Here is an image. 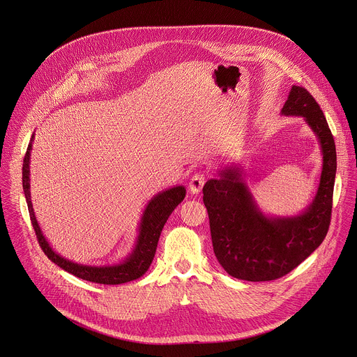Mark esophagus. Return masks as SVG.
<instances>
[{
	"instance_id": "esophagus-1",
	"label": "esophagus",
	"mask_w": 357,
	"mask_h": 357,
	"mask_svg": "<svg viewBox=\"0 0 357 357\" xmlns=\"http://www.w3.org/2000/svg\"><path fill=\"white\" fill-rule=\"evenodd\" d=\"M205 181H206V175H205V174H201V172H199V174H195V175L192 176L190 182H189V190H190V193L198 195V193L201 192V189H202Z\"/></svg>"
}]
</instances>
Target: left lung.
I'll use <instances>...</instances> for the list:
<instances>
[{"label":"left lung","mask_w":357,"mask_h":357,"mask_svg":"<svg viewBox=\"0 0 357 357\" xmlns=\"http://www.w3.org/2000/svg\"><path fill=\"white\" fill-rule=\"evenodd\" d=\"M284 116H303L317 134L323 165L317 193L297 216L268 218L260 212L238 167L219 171L204 189L213 252L231 277L264 282L289 274L323 242L328 231L337 153L333 134L311 93L293 86L282 108Z\"/></svg>","instance_id":"obj_1"}]
</instances>
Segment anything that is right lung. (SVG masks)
Here are the masks:
<instances>
[{
  "label": "right lung",
  "mask_w": 357,
  "mask_h": 357,
  "mask_svg": "<svg viewBox=\"0 0 357 357\" xmlns=\"http://www.w3.org/2000/svg\"><path fill=\"white\" fill-rule=\"evenodd\" d=\"M33 139H34V135L31 137V141L29 144L26 156L23 160V190H24V196L27 201L29 212H30V219H31L36 236L38 238L40 246L45 252V255L64 271L94 283L120 284V283H126L142 277L153 261L161 230L167 219L172 213V211L183 201V198L186 196V189L183 186L171 188L165 192H161L149 201L141 218L139 236L137 238V243L132 252L128 255V257L119 264L93 267V266H83L78 263H73L61 257L60 255H57L50 248L46 238L43 237L40 231L37 218L34 215L31 196H30V155H31L30 152H31Z\"/></svg>",
  "instance_id": "obj_1"
}]
</instances>
